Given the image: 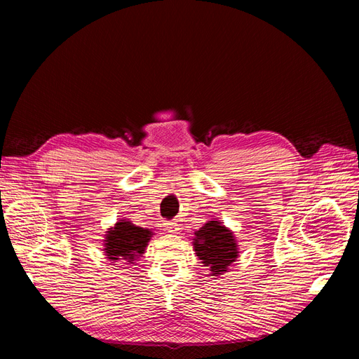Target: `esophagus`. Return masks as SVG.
<instances>
[{"instance_id":"1","label":"esophagus","mask_w":359,"mask_h":359,"mask_svg":"<svg viewBox=\"0 0 359 359\" xmlns=\"http://www.w3.org/2000/svg\"><path fill=\"white\" fill-rule=\"evenodd\" d=\"M165 227H166V231L170 233H178V231H180V227L175 222H166Z\"/></svg>"}]
</instances>
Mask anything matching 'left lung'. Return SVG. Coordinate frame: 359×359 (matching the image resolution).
Returning a JSON list of instances; mask_svg holds the SVG:
<instances>
[{
	"label": "left lung",
	"instance_id": "left-lung-1",
	"mask_svg": "<svg viewBox=\"0 0 359 359\" xmlns=\"http://www.w3.org/2000/svg\"><path fill=\"white\" fill-rule=\"evenodd\" d=\"M194 252L205 266H210L212 276H220L227 271L238 257V248L232 232L217 220H211L196 231Z\"/></svg>",
	"mask_w": 359,
	"mask_h": 359
}]
</instances>
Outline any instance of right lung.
<instances>
[{
    "instance_id": "right-lung-1",
    "label": "right lung",
    "mask_w": 359,
    "mask_h": 359,
    "mask_svg": "<svg viewBox=\"0 0 359 359\" xmlns=\"http://www.w3.org/2000/svg\"><path fill=\"white\" fill-rule=\"evenodd\" d=\"M149 229L135 226L130 222H118L115 227L106 235V256L109 260H127L133 264L135 257L145 252V247L151 240Z\"/></svg>"
}]
</instances>
